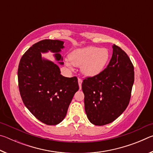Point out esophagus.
I'll use <instances>...</instances> for the list:
<instances>
[{"mask_svg": "<svg viewBox=\"0 0 153 153\" xmlns=\"http://www.w3.org/2000/svg\"><path fill=\"white\" fill-rule=\"evenodd\" d=\"M82 79L80 78H78V84H79L80 90H81V88H82Z\"/></svg>", "mask_w": 153, "mask_h": 153, "instance_id": "esophagus-1", "label": "esophagus"}]
</instances>
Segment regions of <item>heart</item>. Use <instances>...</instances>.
<instances>
[{
    "mask_svg": "<svg viewBox=\"0 0 153 153\" xmlns=\"http://www.w3.org/2000/svg\"><path fill=\"white\" fill-rule=\"evenodd\" d=\"M110 54L107 48L97 46H87L77 48L69 55L65 65L69 67L81 66L82 73L88 77L98 76L104 70L109 60Z\"/></svg>",
    "mask_w": 153,
    "mask_h": 153,
    "instance_id": "b5f03b06",
    "label": "heart"
}]
</instances>
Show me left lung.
Masks as SVG:
<instances>
[{"mask_svg": "<svg viewBox=\"0 0 153 153\" xmlns=\"http://www.w3.org/2000/svg\"><path fill=\"white\" fill-rule=\"evenodd\" d=\"M134 82L132 63L113 45L112 57L102 73L83 80L85 111L90 122L104 126L120 117L129 105Z\"/></svg>", "mask_w": 153, "mask_h": 153, "instance_id": "left-lung-1", "label": "left lung"}]
</instances>
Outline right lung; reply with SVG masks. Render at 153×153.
Returning <instances> with one entry per match:
<instances>
[{
  "instance_id": "add662e5",
  "label": "right lung",
  "mask_w": 153,
  "mask_h": 153,
  "mask_svg": "<svg viewBox=\"0 0 153 153\" xmlns=\"http://www.w3.org/2000/svg\"><path fill=\"white\" fill-rule=\"evenodd\" d=\"M64 42L43 40L33 45L19 61L17 76L21 97L25 107L41 122L59 123L66 116L74 96L79 90L76 77L62 76L57 65L42 57L41 53H55L56 61ZM63 65V62H59Z\"/></svg>"
}]
</instances>
